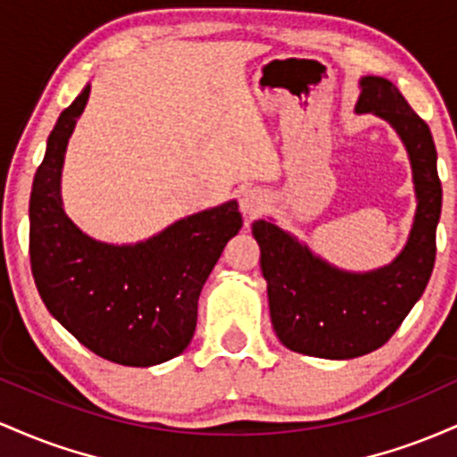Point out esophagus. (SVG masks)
<instances>
[{
	"instance_id": "1",
	"label": "esophagus",
	"mask_w": 457,
	"mask_h": 457,
	"mask_svg": "<svg viewBox=\"0 0 457 457\" xmlns=\"http://www.w3.org/2000/svg\"><path fill=\"white\" fill-rule=\"evenodd\" d=\"M239 209L245 218H256L265 209V196L259 189H245L239 196Z\"/></svg>"
}]
</instances>
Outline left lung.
Listing matches in <instances>:
<instances>
[{
  "label": "left lung",
  "instance_id": "1",
  "mask_svg": "<svg viewBox=\"0 0 457 457\" xmlns=\"http://www.w3.org/2000/svg\"><path fill=\"white\" fill-rule=\"evenodd\" d=\"M361 86L356 112L391 122L412 163L419 207L403 253L378 271L347 274L271 222L253 224L276 337L289 350L317 358H356L382 347L421 297L436 261L443 187L432 131L388 79L369 75Z\"/></svg>",
  "mask_w": 457,
  "mask_h": 457
}]
</instances>
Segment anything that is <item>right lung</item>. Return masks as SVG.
Wrapping results in <instances>:
<instances>
[{"instance_id": "1", "label": "right lung", "mask_w": 457, "mask_h": 457, "mask_svg": "<svg viewBox=\"0 0 457 457\" xmlns=\"http://www.w3.org/2000/svg\"><path fill=\"white\" fill-rule=\"evenodd\" d=\"M90 86L60 114L34 174L29 263L45 306L81 345L127 367L179 356L196 330L198 295L224 245L242 228L237 203L189 215L136 245L90 239L66 218L60 174Z\"/></svg>"}]
</instances>
